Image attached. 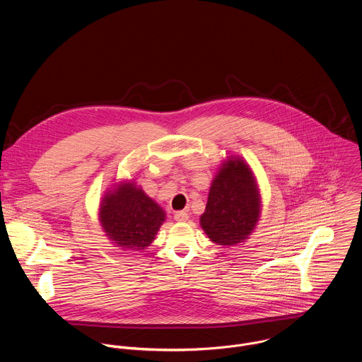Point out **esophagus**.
Wrapping results in <instances>:
<instances>
[{"instance_id":"obj_1","label":"esophagus","mask_w":362,"mask_h":362,"mask_svg":"<svg viewBox=\"0 0 362 362\" xmlns=\"http://www.w3.org/2000/svg\"><path fill=\"white\" fill-rule=\"evenodd\" d=\"M187 219H189V215L185 211H180V212L175 214V221H177V222H186Z\"/></svg>"}]
</instances>
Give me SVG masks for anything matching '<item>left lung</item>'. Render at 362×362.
I'll return each mask as SVG.
<instances>
[{"label":"left lung","mask_w":362,"mask_h":362,"mask_svg":"<svg viewBox=\"0 0 362 362\" xmlns=\"http://www.w3.org/2000/svg\"><path fill=\"white\" fill-rule=\"evenodd\" d=\"M259 218V194L249 168L239 159L228 160L209 190L200 225L215 243L232 246L253 230Z\"/></svg>","instance_id":"obj_1"}]
</instances>
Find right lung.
I'll return each mask as SVG.
<instances>
[{
  "mask_svg": "<svg viewBox=\"0 0 362 362\" xmlns=\"http://www.w3.org/2000/svg\"><path fill=\"white\" fill-rule=\"evenodd\" d=\"M100 219L113 243L123 250H141L153 242L165 222V212L141 189L127 183L106 194Z\"/></svg>",
  "mask_w": 362,
  "mask_h": 362,
  "instance_id": "right-lung-1",
  "label": "right lung"
}]
</instances>
